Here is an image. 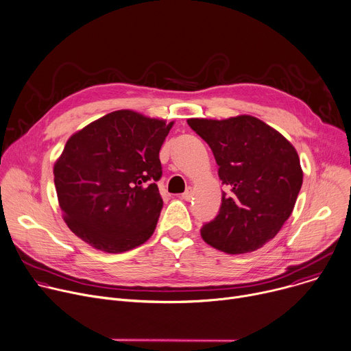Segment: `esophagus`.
I'll list each match as a JSON object with an SVG mask.
<instances>
[{
	"label": "esophagus",
	"mask_w": 351,
	"mask_h": 351,
	"mask_svg": "<svg viewBox=\"0 0 351 351\" xmlns=\"http://www.w3.org/2000/svg\"><path fill=\"white\" fill-rule=\"evenodd\" d=\"M182 198L186 199V202H190V199L193 198V189H191V187H187L186 191L182 194Z\"/></svg>",
	"instance_id": "34e87169"
}]
</instances>
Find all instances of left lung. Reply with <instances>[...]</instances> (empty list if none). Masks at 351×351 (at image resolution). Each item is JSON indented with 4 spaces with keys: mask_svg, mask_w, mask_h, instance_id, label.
I'll return each mask as SVG.
<instances>
[{
    "mask_svg": "<svg viewBox=\"0 0 351 351\" xmlns=\"http://www.w3.org/2000/svg\"><path fill=\"white\" fill-rule=\"evenodd\" d=\"M213 149L222 193L219 214L202 228L206 243L226 254L256 252L293 213L303 169L291 143L252 115L187 119Z\"/></svg>",
    "mask_w": 351,
    "mask_h": 351,
    "instance_id": "1",
    "label": "left lung"
}]
</instances>
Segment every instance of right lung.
I'll return each mask as SVG.
<instances>
[{"instance_id": "right-lung-1", "label": "right lung", "mask_w": 351, "mask_h": 351, "mask_svg": "<svg viewBox=\"0 0 351 351\" xmlns=\"http://www.w3.org/2000/svg\"><path fill=\"white\" fill-rule=\"evenodd\" d=\"M173 122L130 110L104 115L66 141L54 164L68 228L106 253H123L156 230L162 198L160 149Z\"/></svg>"}]
</instances>
